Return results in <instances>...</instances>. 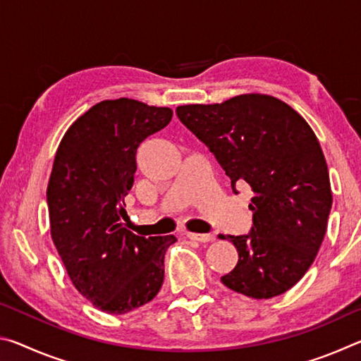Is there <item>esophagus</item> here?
<instances>
[{
	"mask_svg": "<svg viewBox=\"0 0 361 361\" xmlns=\"http://www.w3.org/2000/svg\"><path fill=\"white\" fill-rule=\"evenodd\" d=\"M188 237L191 240H195V242H212L213 240V235L212 234H197V232H188Z\"/></svg>",
	"mask_w": 361,
	"mask_h": 361,
	"instance_id": "esophagus-1",
	"label": "esophagus"
}]
</instances>
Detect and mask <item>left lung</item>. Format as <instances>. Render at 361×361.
<instances>
[{
    "label": "left lung",
    "mask_w": 361,
    "mask_h": 361,
    "mask_svg": "<svg viewBox=\"0 0 361 361\" xmlns=\"http://www.w3.org/2000/svg\"><path fill=\"white\" fill-rule=\"evenodd\" d=\"M176 116L213 152L234 194L253 191L248 234L218 235L239 253L221 282L255 299L288 291L319 253L333 204L315 133L286 103L258 94L178 106Z\"/></svg>",
    "instance_id": "8db88e82"
}]
</instances>
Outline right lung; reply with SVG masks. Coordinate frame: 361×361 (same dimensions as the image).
Segmentation results:
<instances>
[{"mask_svg":"<svg viewBox=\"0 0 361 361\" xmlns=\"http://www.w3.org/2000/svg\"><path fill=\"white\" fill-rule=\"evenodd\" d=\"M170 108L105 100L78 118L60 142L47 186L51 234L73 285L103 312L149 302L164 282L175 235L142 237L124 228L137 149L172 121Z\"/></svg>","mask_w":361,"mask_h":361,"instance_id":"1","label":"right lung"}]
</instances>
